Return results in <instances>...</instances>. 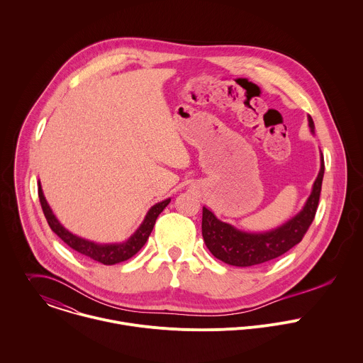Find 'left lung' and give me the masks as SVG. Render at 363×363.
<instances>
[{
  "mask_svg": "<svg viewBox=\"0 0 363 363\" xmlns=\"http://www.w3.org/2000/svg\"><path fill=\"white\" fill-rule=\"evenodd\" d=\"M308 122L313 128L314 125L310 116ZM323 177L324 157H321L318 177L303 211L282 227L269 233L251 234L235 230L230 224L220 221L212 211L203 208L202 235L206 247L218 259L234 267L259 265L284 255L303 240L314 220L321 194Z\"/></svg>",
  "mask_w": 363,
  "mask_h": 363,
  "instance_id": "1",
  "label": "left lung"
}]
</instances>
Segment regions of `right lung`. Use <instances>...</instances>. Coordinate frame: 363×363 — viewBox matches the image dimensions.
<instances>
[{
    "instance_id": "add662e5",
    "label": "right lung",
    "mask_w": 363,
    "mask_h": 363,
    "mask_svg": "<svg viewBox=\"0 0 363 363\" xmlns=\"http://www.w3.org/2000/svg\"><path fill=\"white\" fill-rule=\"evenodd\" d=\"M38 194H39V201H40V206H42V211L45 213V218L48 220V224L50 225V228L70 247L73 248L74 251L99 262V264H104V265H115V264H119V262H123V261H128L129 258H132L133 255H136L142 247L145 245L148 235L151 234L152 231V227L155 224V220L158 218V215L165 209V206L169 203L171 199H167L164 202H160L157 205H154L147 216H145L143 224L139 227V230L123 244H106V245H99V244H94L91 241H86V240H82L79 237H75L72 233H69L59 221L57 218H55V215L52 213L45 196H43V192H42V188H40V184H39V189H38Z\"/></svg>"
}]
</instances>
